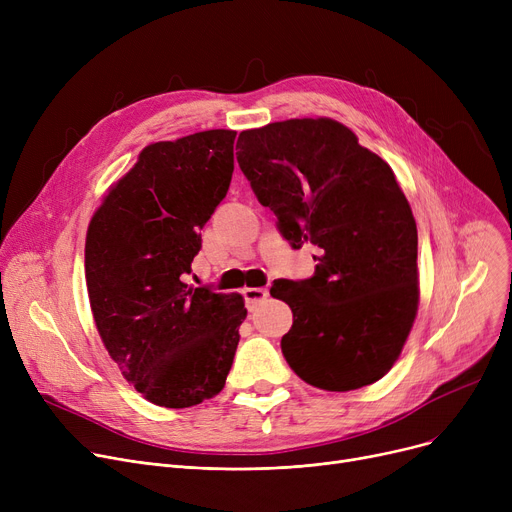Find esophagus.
Segmentation results:
<instances>
[{
    "instance_id": "esophagus-1",
    "label": "esophagus",
    "mask_w": 512,
    "mask_h": 512,
    "mask_svg": "<svg viewBox=\"0 0 512 512\" xmlns=\"http://www.w3.org/2000/svg\"><path fill=\"white\" fill-rule=\"evenodd\" d=\"M242 297H245L247 307L253 311L261 301H265L267 290L265 288H242Z\"/></svg>"
}]
</instances>
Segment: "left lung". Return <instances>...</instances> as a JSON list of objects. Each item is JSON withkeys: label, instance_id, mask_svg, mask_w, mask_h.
<instances>
[{"label": "left lung", "instance_id": "8db88e82", "mask_svg": "<svg viewBox=\"0 0 512 512\" xmlns=\"http://www.w3.org/2000/svg\"><path fill=\"white\" fill-rule=\"evenodd\" d=\"M238 166L294 249H321L309 280H276L292 309L282 353L299 378L328 392L382 380L419 309L417 224L386 161L332 118L242 130Z\"/></svg>", "mask_w": 512, "mask_h": 512}]
</instances>
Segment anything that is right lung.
<instances>
[{
  "label": "right lung",
  "instance_id": "obj_1",
  "mask_svg": "<svg viewBox=\"0 0 512 512\" xmlns=\"http://www.w3.org/2000/svg\"><path fill=\"white\" fill-rule=\"evenodd\" d=\"M234 130L147 145L93 213L85 278L97 332L124 380L157 407L220 394L247 317L242 294L186 284L199 230L226 197Z\"/></svg>",
  "mask_w": 512,
  "mask_h": 512
}]
</instances>
